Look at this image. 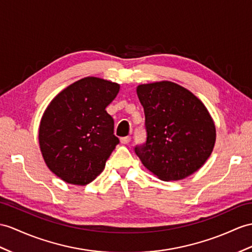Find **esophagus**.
I'll use <instances>...</instances> for the list:
<instances>
[{"mask_svg":"<svg viewBox=\"0 0 252 252\" xmlns=\"http://www.w3.org/2000/svg\"><path fill=\"white\" fill-rule=\"evenodd\" d=\"M130 140H131V137H129V136L123 137V138H121V142H122L123 144H127V143L130 142Z\"/></svg>","mask_w":252,"mask_h":252,"instance_id":"1","label":"esophagus"}]
</instances>
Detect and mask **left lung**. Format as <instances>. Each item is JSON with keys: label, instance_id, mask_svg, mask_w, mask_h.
<instances>
[{"label": "left lung", "instance_id": "obj_1", "mask_svg": "<svg viewBox=\"0 0 252 252\" xmlns=\"http://www.w3.org/2000/svg\"><path fill=\"white\" fill-rule=\"evenodd\" d=\"M137 95L145 115L146 141L134 146L144 167L161 181H179L211 156L216 129L205 106L181 85L141 84Z\"/></svg>", "mask_w": 252, "mask_h": 252}]
</instances>
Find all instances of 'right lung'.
<instances>
[{"label":"right lung","instance_id":"add662e5","mask_svg":"<svg viewBox=\"0 0 252 252\" xmlns=\"http://www.w3.org/2000/svg\"><path fill=\"white\" fill-rule=\"evenodd\" d=\"M120 85L96 77L72 83L54 97L42 115L39 145L52 172L73 185H88L99 175L120 143L106 108Z\"/></svg>","mask_w":252,"mask_h":252}]
</instances>
